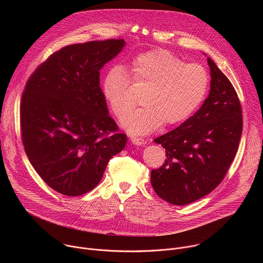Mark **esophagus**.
<instances>
[{
  "mask_svg": "<svg viewBox=\"0 0 263 263\" xmlns=\"http://www.w3.org/2000/svg\"><path fill=\"white\" fill-rule=\"evenodd\" d=\"M131 142L135 145H142L145 143V141L142 138H137V137H131Z\"/></svg>",
  "mask_w": 263,
  "mask_h": 263,
  "instance_id": "34e87169",
  "label": "esophagus"
}]
</instances>
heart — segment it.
I'll return each instance as SVG.
<instances>
[{
  "mask_svg": "<svg viewBox=\"0 0 263 263\" xmlns=\"http://www.w3.org/2000/svg\"><path fill=\"white\" fill-rule=\"evenodd\" d=\"M130 72L134 82L146 87L140 100L143 107L130 112L121 123L131 135H145L161 125L171 127L183 123L199 108L208 91L209 77L203 66L185 63L162 49L136 56ZM102 90L118 118L133 106L131 80L120 64L108 68Z\"/></svg>",
  "mask_w": 263,
  "mask_h": 263,
  "instance_id": "heart-1",
  "label": "heart"
}]
</instances>
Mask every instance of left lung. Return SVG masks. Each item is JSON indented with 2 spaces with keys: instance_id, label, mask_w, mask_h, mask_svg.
<instances>
[{
  "instance_id": "1",
  "label": "left lung",
  "mask_w": 263,
  "mask_h": 263,
  "mask_svg": "<svg viewBox=\"0 0 263 263\" xmlns=\"http://www.w3.org/2000/svg\"><path fill=\"white\" fill-rule=\"evenodd\" d=\"M210 90L202 107L173 131L154 139L166 159L151 172L155 193L173 205H187L210 194L231 165L242 132L237 93L211 58Z\"/></svg>"
}]
</instances>
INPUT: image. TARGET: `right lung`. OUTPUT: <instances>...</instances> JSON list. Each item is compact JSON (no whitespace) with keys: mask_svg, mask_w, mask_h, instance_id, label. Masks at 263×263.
I'll use <instances>...</instances> for the list:
<instances>
[{"mask_svg":"<svg viewBox=\"0 0 263 263\" xmlns=\"http://www.w3.org/2000/svg\"><path fill=\"white\" fill-rule=\"evenodd\" d=\"M125 46L123 40H107L64 47L27 82L21 104L25 152L59 194L77 197L93 190L126 145L100 87L101 68Z\"/></svg>","mask_w":263,"mask_h":263,"instance_id":"right-lung-1","label":"right lung"}]
</instances>
